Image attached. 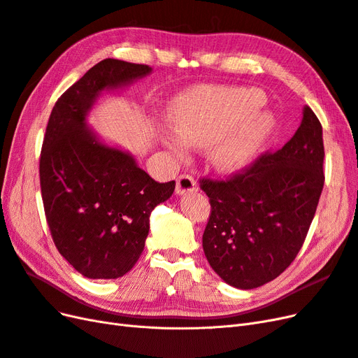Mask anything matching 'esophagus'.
<instances>
[{"label":"esophagus","instance_id":"34e87169","mask_svg":"<svg viewBox=\"0 0 358 358\" xmlns=\"http://www.w3.org/2000/svg\"><path fill=\"white\" fill-rule=\"evenodd\" d=\"M197 189V183L194 180L192 176L189 175H180L178 178V183H176V192L178 194H187V192H192Z\"/></svg>","mask_w":358,"mask_h":358}]
</instances>
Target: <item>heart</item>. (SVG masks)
<instances>
[{
  "mask_svg": "<svg viewBox=\"0 0 358 358\" xmlns=\"http://www.w3.org/2000/svg\"><path fill=\"white\" fill-rule=\"evenodd\" d=\"M257 90L204 88L182 95L170 110L178 134H164L162 142L178 158H185L188 145L210 148V159L221 171L246 164L272 127L266 113H255L264 104Z\"/></svg>",
  "mask_w": 358,
  "mask_h": 358,
  "instance_id": "heart-1",
  "label": "heart"
}]
</instances>
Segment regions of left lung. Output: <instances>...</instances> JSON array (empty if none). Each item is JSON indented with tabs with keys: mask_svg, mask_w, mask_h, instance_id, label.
I'll return each mask as SVG.
<instances>
[{
	"mask_svg": "<svg viewBox=\"0 0 358 358\" xmlns=\"http://www.w3.org/2000/svg\"><path fill=\"white\" fill-rule=\"evenodd\" d=\"M322 164V127L306 106L282 149L262 154L225 179H200L210 203L203 251L227 284L262 287L294 262L317 212Z\"/></svg>",
	"mask_w": 358,
	"mask_h": 358,
	"instance_id": "8db88e82",
	"label": "left lung"
}]
</instances>
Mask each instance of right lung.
Returning <instances> with one entry per match:
<instances>
[{
	"label": "right lung",
	"instance_id": "add662e5",
	"mask_svg": "<svg viewBox=\"0 0 358 358\" xmlns=\"http://www.w3.org/2000/svg\"><path fill=\"white\" fill-rule=\"evenodd\" d=\"M149 66L107 58L55 103L40 152V188L59 254L90 279H116L142 255L155 206L176 182L159 183L131 155L107 148L85 127L86 112L106 88L150 73Z\"/></svg>",
	"mask_w": 358,
	"mask_h": 358
}]
</instances>
